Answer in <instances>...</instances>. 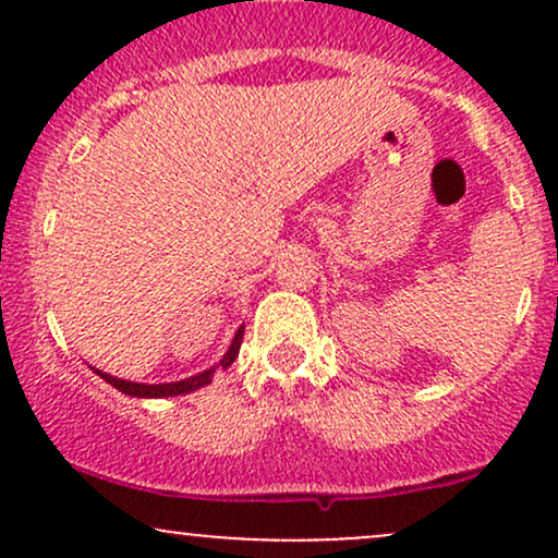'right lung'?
Listing matches in <instances>:
<instances>
[{"instance_id": "1", "label": "right lung", "mask_w": 558, "mask_h": 558, "mask_svg": "<svg viewBox=\"0 0 558 558\" xmlns=\"http://www.w3.org/2000/svg\"><path fill=\"white\" fill-rule=\"evenodd\" d=\"M241 341H243V325L239 330H235L233 341H230L228 351L222 354V360L215 364V367L204 369V373L198 375H191V377H183V380H175V383H136V380H120V377H114L110 373H101V369L92 367L96 375L101 377L105 383H110L112 388H118L120 393L125 396H133V399H170V396H183V393H191V390H198L204 386H209L215 377V369H226L230 364L235 362V356H239V349H241Z\"/></svg>"}]
</instances>
